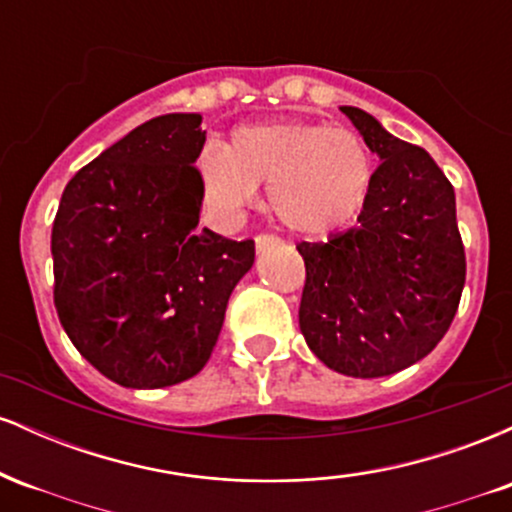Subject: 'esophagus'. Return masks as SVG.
Wrapping results in <instances>:
<instances>
[{
    "label": "esophagus",
    "mask_w": 512,
    "mask_h": 512,
    "mask_svg": "<svg viewBox=\"0 0 512 512\" xmlns=\"http://www.w3.org/2000/svg\"><path fill=\"white\" fill-rule=\"evenodd\" d=\"M255 245H257V252L272 250L274 245H279V238H274V236H267V233H262V236H257V238H255Z\"/></svg>",
    "instance_id": "1"
}]
</instances>
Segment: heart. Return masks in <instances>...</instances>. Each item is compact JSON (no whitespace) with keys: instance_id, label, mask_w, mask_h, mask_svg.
<instances>
[{"instance_id":"1","label":"heart","mask_w":512,"mask_h":512,"mask_svg":"<svg viewBox=\"0 0 512 512\" xmlns=\"http://www.w3.org/2000/svg\"><path fill=\"white\" fill-rule=\"evenodd\" d=\"M204 204L236 221L267 185L269 209L286 231L327 238L356 221L373 187V154L361 134L308 120L243 125L231 142H209L197 156Z\"/></svg>"}]
</instances>
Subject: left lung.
<instances>
[{"instance_id": "obj_1", "label": "left lung", "mask_w": 512, "mask_h": 512, "mask_svg": "<svg viewBox=\"0 0 512 512\" xmlns=\"http://www.w3.org/2000/svg\"><path fill=\"white\" fill-rule=\"evenodd\" d=\"M380 163L358 223L327 243L296 245L305 262L298 310L310 351L351 378H383L431 354L464 289L455 190L428 151L342 105Z\"/></svg>"}]
</instances>
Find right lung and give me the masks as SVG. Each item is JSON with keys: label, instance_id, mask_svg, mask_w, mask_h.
I'll use <instances>...</instances> for the list:
<instances>
[{"label": "right lung", "instance_id": "add662e5", "mask_svg": "<svg viewBox=\"0 0 512 512\" xmlns=\"http://www.w3.org/2000/svg\"><path fill=\"white\" fill-rule=\"evenodd\" d=\"M202 115L154 117L64 187L52 223L55 308L81 356L134 390L207 366L255 240L199 231Z\"/></svg>", "mask_w": 512, "mask_h": 512}]
</instances>
